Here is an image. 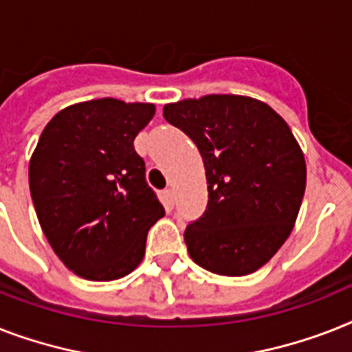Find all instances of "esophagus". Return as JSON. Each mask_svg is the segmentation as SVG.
I'll return each instance as SVG.
<instances>
[{"instance_id":"1","label":"esophagus","mask_w":352,"mask_h":352,"mask_svg":"<svg viewBox=\"0 0 352 352\" xmlns=\"http://www.w3.org/2000/svg\"><path fill=\"white\" fill-rule=\"evenodd\" d=\"M162 197H164L166 208H173V202H175V193H173V190H164L162 191Z\"/></svg>"}]
</instances>
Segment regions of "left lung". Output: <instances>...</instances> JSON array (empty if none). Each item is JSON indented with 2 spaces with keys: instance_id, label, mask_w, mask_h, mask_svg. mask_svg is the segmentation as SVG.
<instances>
[{
  "instance_id": "8db88e82",
  "label": "left lung",
  "mask_w": 352,
  "mask_h": 352,
  "mask_svg": "<svg viewBox=\"0 0 352 352\" xmlns=\"http://www.w3.org/2000/svg\"><path fill=\"white\" fill-rule=\"evenodd\" d=\"M162 116L195 142L208 206L184 230L204 270L244 276L289 236L305 191V161L287 122L251 97L206 96L166 104Z\"/></svg>"
}]
</instances>
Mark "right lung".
<instances>
[{
    "label": "right lung",
    "mask_w": 352,
    "mask_h": 352,
    "mask_svg": "<svg viewBox=\"0 0 352 352\" xmlns=\"http://www.w3.org/2000/svg\"><path fill=\"white\" fill-rule=\"evenodd\" d=\"M155 113L148 102L96 99L65 108L43 130L28 166L43 233L76 275L108 282L141 264L164 208L146 182L133 139Z\"/></svg>",
    "instance_id": "1"
}]
</instances>
